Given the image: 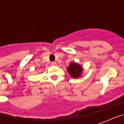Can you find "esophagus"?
<instances>
[{"label": "esophagus", "instance_id": "esophagus-1", "mask_svg": "<svg viewBox=\"0 0 124 124\" xmlns=\"http://www.w3.org/2000/svg\"><path fill=\"white\" fill-rule=\"evenodd\" d=\"M57 64H56V62H51V65L52 66H56Z\"/></svg>", "mask_w": 124, "mask_h": 124}]
</instances>
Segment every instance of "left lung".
Returning a JSON list of instances; mask_svg holds the SVG:
<instances>
[{"label": "left lung", "instance_id": "obj_1", "mask_svg": "<svg viewBox=\"0 0 124 124\" xmlns=\"http://www.w3.org/2000/svg\"><path fill=\"white\" fill-rule=\"evenodd\" d=\"M68 72L73 78H78L82 72V68L79 64L75 62H72L68 68Z\"/></svg>", "mask_w": 124, "mask_h": 124}]
</instances>
